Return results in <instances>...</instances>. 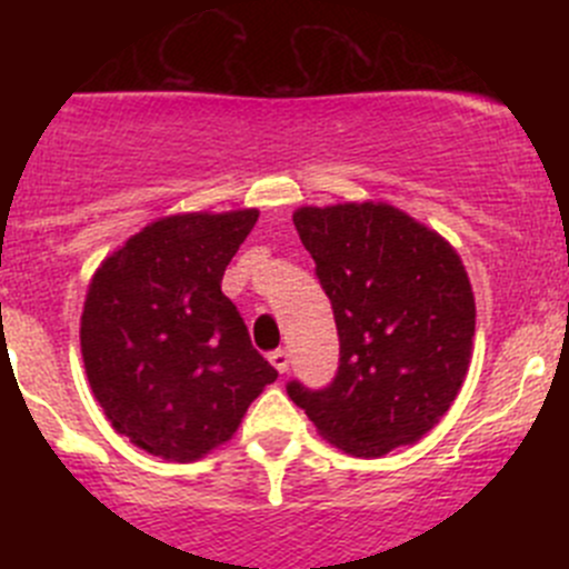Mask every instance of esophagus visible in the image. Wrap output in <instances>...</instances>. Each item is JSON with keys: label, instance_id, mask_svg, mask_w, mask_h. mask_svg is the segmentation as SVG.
<instances>
[{"label": "esophagus", "instance_id": "1", "mask_svg": "<svg viewBox=\"0 0 569 569\" xmlns=\"http://www.w3.org/2000/svg\"><path fill=\"white\" fill-rule=\"evenodd\" d=\"M269 363H272L280 375H286V371H289V352H286V349H274V352H269Z\"/></svg>", "mask_w": 569, "mask_h": 569}]
</instances>
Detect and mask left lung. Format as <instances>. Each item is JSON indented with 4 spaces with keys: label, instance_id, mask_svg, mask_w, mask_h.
I'll return each mask as SVG.
<instances>
[{
    "label": "left lung",
    "instance_id": "obj_1",
    "mask_svg": "<svg viewBox=\"0 0 569 569\" xmlns=\"http://www.w3.org/2000/svg\"><path fill=\"white\" fill-rule=\"evenodd\" d=\"M302 244L330 297L341 358L332 382L286 386L325 440L355 457L416 443L460 393L476 302L457 250L388 203L302 206Z\"/></svg>",
    "mask_w": 569,
    "mask_h": 569
}]
</instances>
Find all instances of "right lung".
<instances>
[{
    "mask_svg": "<svg viewBox=\"0 0 569 569\" xmlns=\"http://www.w3.org/2000/svg\"><path fill=\"white\" fill-rule=\"evenodd\" d=\"M256 220V209L162 217L90 280L84 371L114 432L148 455L200 460L233 438L250 401L278 380L220 289Z\"/></svg>",
    "mask_w": 569,
    "mask_h": 569,
    "instance_id": "obj_1",
    "label": "right lung"
}]
</instances>
